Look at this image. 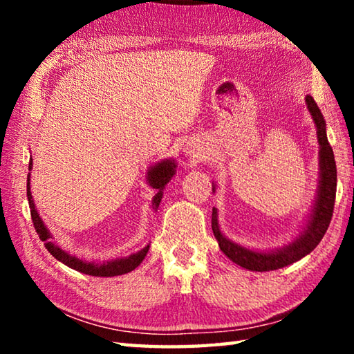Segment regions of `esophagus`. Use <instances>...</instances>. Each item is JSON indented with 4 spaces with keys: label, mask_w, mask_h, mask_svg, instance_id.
Returning a JSON list of instances; mask_svg holds the SVG:
<instances>
[{
    "label": "esophagus",
    "mask_w": 354,
    "mask_h": 354,
    "mask_svg": "<svg viewBox=\"0 0 354 354\" xmlns=\"http://www.w3.org/2000/svg\"><path fill=\"white\" fill-rule=\"evenodd\" d=\"M192 154H194V158H198V151H195V149H194V151H190Z\"/></svg>",
    "instance_id": "34e87169"
}]
</instances>
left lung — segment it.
I'll list each match as a JSON object with an SVG mask.
<instances>
[{"label":"left lung","mask_w":354,"mask_h":354,"mask_svg":"<svg viewBox=\"0 0 354 354\" xmlns=\"http://www.w3.org/2000/svg\"><path fill=\"white\" fill-rule=\"evenodd\" d=\"M308 109L313 115L317 137L320 143V185L319 195L314 206L313 215H310L309 225L299 239L290 243L289 247L274 251V253H257V251H250L241 245L232 243L221 234L217 223V211L212 209V231L217 239L218 247L223 253L230 257L232 262L241 266L251 272H270L278 270L286 266L297 262L309 254L325 236L331 217L334 212V201H335V187H337V169H335V160L333 148L329 145L326 137V123L322 115V111L314 101L313 97H306Z\"/></svg>","instance_id":"1"}]
</instances>
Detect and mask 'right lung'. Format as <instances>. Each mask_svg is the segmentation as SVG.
Masks as SVG:
<instances>
[{"label": "right lung", "instance_id": "1", "mask_svg": "<svg viewBox=\"0 0 354 354\" xmlns=\"http://www.w3.org/2000/svg\"><path fill=\"white\" fill-rule=\"evenodd\" d=\"M32 160V159H31ZM31 162H29V170H31ZM175 162L171 160H165V162H160L158 165L151 167V170L148 171V183L149 185H153L154 189H158L159 192L156 194L153 205L154 207L159 206L160 198H162V190L165 187V184L170 181L175 175ZM29 176H28V185H26V195H28V201H29V209H31V218L35 231L40 237V241L45 243V248L50 251V253L56 257L57 261H61L65 266H68L70 268H75V270L91 274V277H118V274H124L131 270H134L136 267H139V263L145 259V256L149 250V245H147L145 248L140 250L139 253L131 254L129 257H123V259H115L111 262H103V263H95V262H86L80 259V257L71 256L68 253H65L64 250H61L51 242V236L50 232L44 225V221L39 217L37 209L34 206V200L31 195V187H29Z\"/></svg>", "mask_w": 354, "mask_h": 354}]
</instances>
